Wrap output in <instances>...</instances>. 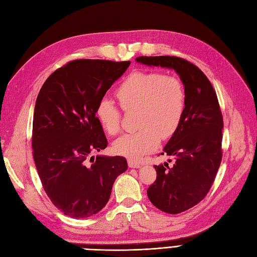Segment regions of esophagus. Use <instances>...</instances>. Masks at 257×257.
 Instances as JSON below:
<instances>
[{
	"label": "esophagus",
	"mask_w": 257,
	"mask_h": 257,
	"mask_svg": "<svg viewBox=\"0 0 257 257\" xmlns=\"http://www.w3.org/2000/svg\"><path fill=\"white\" fill-rule=\"evenodd\" d=\"M127 163H128V166H130L131 168H139V167L142 166L141 163H138V162H136V161H134V160H128Z\"/></svg>",
	"instance_id": "esophagus-1"
}]
</instances>
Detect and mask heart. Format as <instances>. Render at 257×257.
<instances>
[{"instance_id":"obj_1","label":"heart","mask_w":257,"mask_h":257,"mask_svg":"<svg viewBox=\"0 0 257 257\" xmlns=\"http://www.w3.org/2000/svg\"><path fill=\"white\" fill-rule=\"evenodd\" d=\"M124 110L138 109L135 133L124 134L113 143V150L131 160H139L153 150L160 139L172 136L182 120L186 93L182 81L160 72H135L116 90ZM96 115L108 134L120 130L121 113L108 97L98 100Z\"/></svg>"}]
</instances>
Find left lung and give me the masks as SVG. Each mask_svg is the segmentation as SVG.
<instances>
[{
	"label": "left lung",
	"mask_w": 257,
	"mask_h": 257,
	"mask_svg": "<svg viewBox=\"0 0 257 257\" xmlns=\"http://www.w3.org/2000/svg\"><path fill=\"white\" fill-rule=\"evenodd\" d=\"M136 62L174 69L185 89L181 123L161 153L172 155L175 163L155 165L157 180L147 191L161 211L177 214L197 205L211 188L222 160L223 116L211 83L189 61L161 56L138 57Z\"/></svg>",
	"instance_id": "obj_1"
}]
</instances>
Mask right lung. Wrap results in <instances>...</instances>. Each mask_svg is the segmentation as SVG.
<instances>
[{
  "label": "right lung",
  "instance_id": "add662e5",
  "mask_svg": "<svg viewBox=\"0 0 257 257\" xmlns=\"http://www.w3.org/2000/svg\"><path fill=\"white\" fill-rule=\"evenodd\" d=\"M130 64L75 60L52 73L38 93L32 133L36 169L52 204L73 219L100 211L116 177L127 169L125 158L92 153L108 145L95 115L98 100Z\"/></svg>",
  "mask_w": 257,
  "mask_h": 257
}]
</instances>
